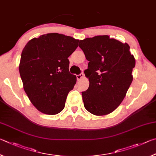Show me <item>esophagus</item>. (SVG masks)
Segmentation results:
<instances>
[{"instance_id":"esophagus-1","label":"esophagus","mask_w":156,"mask_h":156,"mask_svg":"<svg viewBox=\"0 0 156 156\" xmlns=\"http://www.w3.org/2000/svg\"><path fill=\"white\" fill-rule=\"evenodd\" d=\"M83 76H84L83 73H81L80 74H79V75H76V79H77L78 81H80V80H81V79L83 77Z\"/></svg>"}]
</instances>
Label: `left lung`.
<instances>
[{"mask_svg": "<svg viewBox=\"0 0 156 156\" xmlns=\"http://www.w3.org/2000/svg\"><path fill=\"white\" fill-rule=\"evenodd\" d=\"M79 46L89 61L84 73L90 85L81 92L84 107L97 116L112 112L133 80L136 61L129 46L108 35H97L80 40Z\"/></svg>", "mask_w": 156, "mask_h": 156, "instance_id": "left-lung-1", "label": "left lung"}]
</instances>
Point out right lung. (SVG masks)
<instances>
[{
  "label": "right lung",
  "instance_id": "add662e5",
  "mask_svg": "<svg viewBox=\"0 0 156 156\" xmlns=\"http://www.w3.org/2000/svg\"><path fill=\"white\" fill-rule=\"evenodd\" d=\"M79 41L52 33L33 38L23 48L19 72L24 90L41 112L53 115L64 108L76 81L69 72L68 57L77 48Z\"/></svg>",
  "mask_w": 156,
  "mask_h": 156
}]
</instances>
